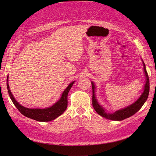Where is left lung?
Here are the masks:
<instances>
[{"mask_svg": "<svg viewBox=\"0 0 156 156\" xmlns=\"http://www.w3.org/2000/svg\"><path fill=\"white\" fill-rule=\"evenodd\" d=\"M142 61L144 65V76L146 78L145 83L144 87V91L141 95L139 97L138 99L134 102L133 103L131 104L130 105L126 106L125 108H121L119 110L116 111L115 112L110 113L108 112L104 108L102 105H101L99 102H98L96 95H95V90H96V86L93 81H91L92 86V105L94 109L99 114L100 116L112 121H122L125 119H126L130 116H133L136 112L141 109V108L146 102L147 98H148L149 94V80L148 74H147L145 65L144 61L142 59Z\"/></svg>", "mask_w": 156, "mask_h": 156, "instance_id": "8db88e82", "label": "left lung"}]
</instances>
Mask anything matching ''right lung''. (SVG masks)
Here are the masks:
<instances>
[{
    "instance_id": "obj_1",
    "label": "right lung",
    "mask_w": 156,
    "mask_h": 156,
    "mask_svg": "<svg viewBox=\"0 0 156 156\" xmlns=\"http://www.w3.org/2000/svg\"><path fill=\"white\" fill-rule=\"evenodd\" d=\"M8 80H9V75L7 77V87L9 97L13 104L16 106V108H17L19 110V111L24 116L40 122L51 121L52 120L55 119L57 117L61 116L62 114H63L65 110L66 109L68 106V92L70 90V89L72 87L74 83L75 82V81H73L71 83H70L69 85L66 87V88L63 91L60 99L55 103H54L52 105L50 106V107H48L44 109H32L24 107V106L21 105L15 99V98L12 94L11 90L9 88Z\"/></svg>"
}]
</instances>
